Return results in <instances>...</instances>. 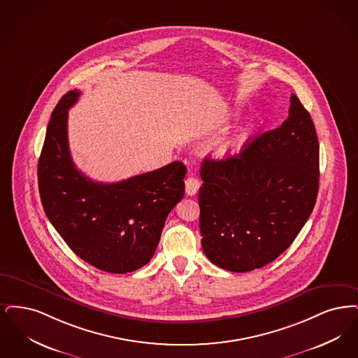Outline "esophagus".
Segmentation results:
<instances>
[{"mask_svg":"<svg viewBox=\"0 0 358 358\" xmlns=\"http://www.w3.org/2000/svg\"><path fill=\"white\" fill-rule=\"evenodd\" d=\"M199 187H201V182H199V179H198V178H194V176H189V178L186 180L187 195H189V196L195 195V194L198 192Z\"/></svg>","mask_w":358,"mask_h":358,"instance_id":"obj_1","label":"esophagus"}]
</instances>
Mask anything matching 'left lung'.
Here are the masks:
<instances>
[{
    "instance_id": "1",
    "label": "left lung",
    "mask_w": 358,
    "mask_h": 358,
    "mask_svg": "<svg viewBox=\"0 0 358 358\" xmlns=\"http://www.w3.org/2000/svg\"><path fill=\"white\" fill-rule=\"evenodd\" d=\"M199 188L202 248L219 267L246 273L273 262L310 217L320 186V144L296 94L280 127L227 159L206 157Z\"/></svg>"
}]
</instances>
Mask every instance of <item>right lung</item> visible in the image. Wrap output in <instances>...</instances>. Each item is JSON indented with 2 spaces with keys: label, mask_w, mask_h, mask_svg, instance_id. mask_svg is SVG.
I'll return each instance as SVG.
<instances>
[{
  "label": "right lung",
  "mask_w": 358,
  "mask_h": 358,
  "mask_svg": "<svg viewBox=\"0 0 358 358\" xmlns=\"http://www.w3.org/2000/svg\"><path fill=\"white\" fill-rule=\"evenodd\" d=\"M78 90L53 109L38 160V191L48 219L83 261L124 274L148 264L166 218L185 196L182 162L117 183H99L78 171L68 145V109Z\"/></svg>",
  "instance_id": "add662e5"
}]
</instances>
